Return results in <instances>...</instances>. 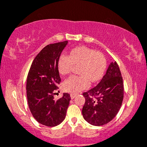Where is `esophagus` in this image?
<instances>
[{"label": "esophagus", "instance_id": "esophagus-1", "mask_svg": "<svg viewBox=\"0 0 147 147\" xmlns=\"http://www.w3.org/2000/svg\"><path fill=\"white\" fill-rule=\"evenodd\" d=\"M76 95H77L76 94H71L70 96H71V99H74V98L76 96Z\"/></svg>", "mask_w": 147, "mask_h": 147}]
</instances>
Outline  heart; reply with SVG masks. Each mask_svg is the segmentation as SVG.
Wrapping results in <instances>:
<instances>
[{
  "mask_svg": "<svg viewBox=\"0 0 147 147\" xmlns=\"http://www.w3.org/2000/svg\"><path fill=\"white\" fill-rule=\"evenodd\" d=\"M74 65H80L79 74L81 76H73L65 80L63 89L66 91L78 93L85 89L92 82L100 80L106 69L107 62L100 53L84 46L77 47L70 51L69 56L63 54L58 62L60 74L67 75L71 71Z\"/></svg>",
  "mask_w": 147,
  "mask_h": 147,
  "instance_id": "1",
  "label": "heart"
}]
</instances>
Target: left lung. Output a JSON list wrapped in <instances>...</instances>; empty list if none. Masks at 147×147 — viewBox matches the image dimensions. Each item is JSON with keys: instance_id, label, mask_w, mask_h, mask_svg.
<instances>
[{"instance_id": "left-lung-1", "label": "left lung", "mask_w": 147, "mask_h": 147, "mask_svg": "<svg viewBox=\"0 0 147 147\" xmlns=\"http://www.w3.org/2000/svg\"><path fill=\"white\" fill-rule=\"evenodd\" d=\"M85 103L82 113L91 125L102 126L115 118L124 97V87L120 70L116 62H111L97 86L82 94Z\"/></svg>"}]
</instances>
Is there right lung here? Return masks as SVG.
Masks as SVG:
<instances>
[{"label": "right lung", "instance_id": "add662e5", "mask_svg": "<svg viewBox=\"0 0 147 147\" xmlns=\"http://www.w3.org/2000/svg\"><path fill=\"white\" fill-rule=\"evenodd\" d=\"M68 41L53 43L45 47L31 65L27 78V97L29 107L34 118L41 125L55 127L66 116L71 100L70 95L64 93L55 100L54 91L60 79L58 62Z\"/></svg>", "mask_w": 147, "mask_h": 147}]
</instances>
